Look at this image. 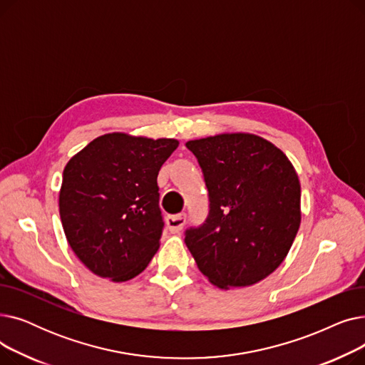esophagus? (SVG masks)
Here are the masks:
<instances>
[{
  "label": "esophagus",
  "mask_w": 365,
  "mask_h": 365,
  "mask_svg": "<svg viewBox=\"0 0 365 365\" xmlns=\"http://www.w3.org/2000/svg\"><path fill=\"white\" fill-rule=\"evenodd\" d=\"M165 223H167V227H168L170 232H180L183 226H185V223H186V213L167 216Z\"/></svg>",
  "instance_id": "1"
}]
</instances>
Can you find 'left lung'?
I'll list each match as a JSON object with an SVG mask.
<instances>
[{
    "instance_id": "1",
    "label": "left lung",
    "mask_w": 365,
    "mask_h": 365,
    "mask_svg": "<svg viewBox=\"0 0 365 365\" xmlns=\"http://www.w3.org/2000/svg\"><path fill=\"white\" fill-rule=\"evenodd\" d=\"M208 215L185 231L198 269L220 289L253 285L282 263L300 226V183L284 153L255 134L190 140Z\"/></svg>"
}]
</instances>
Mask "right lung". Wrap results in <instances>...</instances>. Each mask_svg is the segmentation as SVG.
Returning a JSON list of instances; mask_svg holds the SVG:
<instances>
[{"mask_svg":"<svg viewBox=\"0 0 365 365\" xmlns=\"http://www.w3.org/2000/svg\"><path fill=\"white\" fill-rule=\"evenodd\" d=\"M178 146L175 139L110 133L66 164L61 220L73 253L93 274L127 281L157 253L164 227L157 178Z\"/></svg>","mask_w":365,"mask_h":365,"instance_id":"obj_1","label":"right lung"}]
</instances>
